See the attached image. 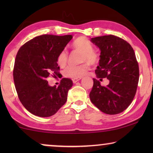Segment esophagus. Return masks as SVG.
Listing matches in <instances>:
<instances>
[{"mask_svg":"<svg viewBox=\"0 0 153 153\" xmlns=\"http://www.w3.org/2000/svg\"><path fill=\"white\" fill-rule=\"evenodd\" d=\"M81 79V77H80V78H74V79H72V81H73V83H76L77 81H80Z\"/></svg>","mask_w":153,"mask_h":153,"instance_id":"esophagus-1","label":"esophagus"}]
</instances>
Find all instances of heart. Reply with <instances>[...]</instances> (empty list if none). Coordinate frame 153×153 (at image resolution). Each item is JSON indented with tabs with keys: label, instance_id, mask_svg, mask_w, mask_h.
<instances>
[{
	"label": "heart",
	"instance_id": "obj_1",
	"mask_svg": "<svg viewBox=\"0 0 153 153\" xmlns=\"http://www.w3.org/2000/svg\"><path fill=\"white\" fill-rule=\"evenodd\" d=\"M72 47L74 49L82 52L81 61H88L91 64H95L99 60V55L93 50V46L85 37H79L73 42ZM68 53L66 49H63L58 56L57 62L59 65L63 66L68 60ZM90 69L88 62L74 65H70L65 69L63 74L65 76L71 78H80L86 74Z\"/></svg>",
	"mask_w": 153,
	"mask_h": 153
}]
</instances>
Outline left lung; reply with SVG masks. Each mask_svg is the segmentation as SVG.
Here are the masks:
<instances>
[{"label":"left lung","instance_id":"left-lung-1","mask_svg":"<svg viewBox=\"0 0 153 153\" xmlns=\"http://www.w3.org/2000/svg\"><path fill=\"white\" fill-rule=\"evenodd\" d=\"M91 41L100 50L97 78L101 81L106 78L109 83L102 86L93 79L90 99L104 114H120L130 105L137 92L139 69L134 51L127 42L115 35L94 37Z\"/></svg>","mask_w":153,"mask_h":153}]
</instances>
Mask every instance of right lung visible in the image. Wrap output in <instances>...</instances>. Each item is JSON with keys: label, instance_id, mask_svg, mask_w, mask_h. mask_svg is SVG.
<instances>
[{"label": "right lung", "instance_id": "add662e5", "mask_svg": "<svg viewBox=\"0 0 153 153\" xmlns=\"http://www.w3.org/2000/svg\"><path fill=\"white\" fill-rule=\"evenodd\" d=\"M72 35H42L25 43L16 56L13 70L19 99L31 114L39 117L53 116L65 104L73 83L63 78L58 87L50 86L47 78L58 74V56Z\"/></svg>", "mask_w": 153, "mask_h": 153}]
</instances>
